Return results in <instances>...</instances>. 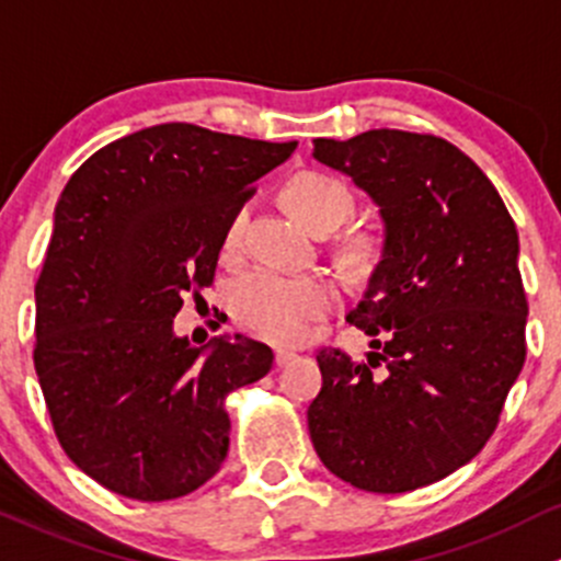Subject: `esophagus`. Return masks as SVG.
<instances>
[{
    "instance_id": "obj_1",
    "label": "esophagus",
    "mask_w": 561,
    "mask_h": 561,
    "mask_svg": "<svg viewBox=\"0 0 561 561\" xmlns=\"http://www.w3.org/2000/svg\"><path fill=\"white\" fill-rule=\"evenodd\" d=\"M291 359H294V351H288V348L275 351V365H278V367L288 365V362H291Z\"/></svg>"
}]
</instances>
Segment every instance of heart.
<instances>
[{
	"label": "heart",
	"mask_w": 561,
	"mask_h": 561,
	"mask_svg": "<svg viewBox=\"0 0 561 561\" xmlns=\"http://www.w3.org/2000/svg\"><path fill=\"white\" fill-rule=\"evenodd\" d=\"M286 202L310 229L337 227L354 210V196L334 178L319 172H299L286 183ZM245 227V207H240L224 234V248L232 251ZM373 253L367 240L348 245V256L362 262ZM334 291L321 275L283 273L273 267H253L229 288V308L242 329L270 343H299L310 321L327 313Z\"/></svg>",
	"instance_id": "heart-1"
}]
</instances>
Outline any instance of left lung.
<instances>
[{
  "label": "left lung",
  "instance_id": "obj_1",
  "mask_svg": "<svg viewBox=\"0 0 561 561\" xmlns=\"http://www.w3.org/2000/svg\"><path fill=\"white\" fill-rule=\"evenodd\" d=\"M313 159L373 199L383 245L345 316L373 337V351L367 362L321 351L310 440L351 486L413 492L486 446L524 367L516 224L481 167L443 137H319Z\"/></svg>",
  "mask_w": 561,
  "mask_h": 561
}]
</instances>
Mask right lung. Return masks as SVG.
I'll use <instances>...</instances> for the list:
<instances>
[{
	"mask_svg": "<svg viewBox=\"0 0 561 561\" xmlns=\"http://www.w3.org/2000/svg\"><path fill=\"white\" fill-rule=\"evenodd\" d=\"M294 148L148 126L83 161L56 202L34 369L61 448L110 492L175 500L227 459V397L264 378L273 351L242 334L194 348L175 316L213 283L251 183Z\"/></svg>",
	"mask_w": 561,
	"mask_h": 561,
	"instance_id": "right-lung-1",
	"label": "right lung"
}]
</instances>
